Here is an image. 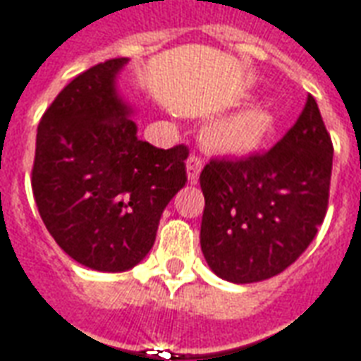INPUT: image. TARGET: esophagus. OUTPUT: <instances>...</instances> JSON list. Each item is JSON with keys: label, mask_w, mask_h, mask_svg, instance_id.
Returning <instances> with one entry per match:
<instances>
[{"label": "esophagus", "mask_w": 361, "mask_h": 361, "mask_svg": "<svg viewBox=\"0 0 361 361\" xmlns=\"http://www.w3.org/2000/svg\"><path fill=\"white\" fill-rule=\"evenodd\" d=\"M200 171H202V159L198 155H190L186 159V175H188V183L198 184Z\"/></svg>", "instance_id": "34e87169"}]
</instances>
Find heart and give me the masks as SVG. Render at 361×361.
I'll use <instances>...</instances> for the list:
<instances>
[{
    "label": "heart",
    "mask_w": 361,
    "mask_h": 361,
    "mask_svg": "<svg viewBox=\"0 0 361 361\" xmlns=\"http://www.w3.org/2000/svg\"><path fill=\"white\" fill-rule=\"evenodd\" d=\"M275 115L262 105H246L212 121L206 140L215 152L225 155H250L257 152L275 133Z\"/></svg>",
    "instance_id": "1"
}]
</instances>
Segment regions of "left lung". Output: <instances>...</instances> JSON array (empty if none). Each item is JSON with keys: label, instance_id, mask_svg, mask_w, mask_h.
<instances>
[{"label": "left lung", "instance_id": "8db88e82", "mask_svg": "<svg viewBox=\"0 0 361 361\" xmlns=\"http://www.w3.org/2000/svg\"><path fill=\"white\" fill-rule=\"evenodd\" d=\"M331 169L333 144L312 96L267 154L207 163L200 244L209 269L250 285L290 267L323 223Z\"/></svg>", "mask_w": 361, "mask_h": 361}]
</instances>
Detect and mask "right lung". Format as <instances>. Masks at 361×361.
Wrapping results in <instances>:
<instances>
[{"label":"right lung","instance_id":"1","mask_svg":"<svg viewBox=\"0 0 361 361\" xmlns=\"http://www.w3.org/2000/svg\"><path fill=\"white\" fill-rule=\"evenodd\" d=\"M128 59H109L71 80L36 134L32 192L59 248L84 267L133 269L154 246L159 219L186 184V146L138 138L121 94Z\"/></svg>","mask_w":361,"mask_h":361}]
</instances>
